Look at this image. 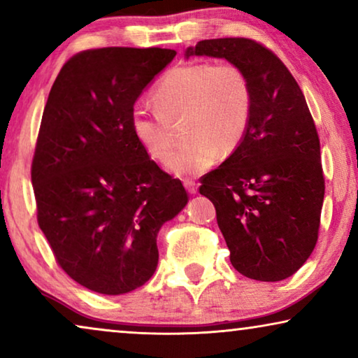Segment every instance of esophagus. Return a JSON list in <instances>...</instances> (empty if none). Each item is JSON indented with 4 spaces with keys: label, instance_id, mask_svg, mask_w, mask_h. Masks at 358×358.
<instances>
[{
    "label": "esophagus",
    "instance_id": "obj_1",
    "mask_svg": "<svg viewBox=\"0 0 358 358\" xmlns=\"http://www.w3.org/2000/svg\"><path fill=\"white\" fill-rule=\"evenodd\" d=\"M184 185H185V189H187V192H189L190 195L197 194V184H195L194 180H185Z\"/></svg>",
    "mask_w": 358,
    "mask_h": 358
}]
</instances>
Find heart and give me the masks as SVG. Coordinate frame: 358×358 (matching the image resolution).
<instances>
[{"label": "heart", "mask_w": 358, "mask_h": 358, "mask_svg": "<svg viewBox=\"0 0 358 358\" xmlns=\"http://www.w3.org/2000/svg\"><path fill=\"white\" fill-rule=\"evenodd\" d=\"M151 97L153 110H131V134L151 159L164 164L173 148V127L182 124L188 141L169 162L178 176H197L218 156L233 155L251 122V85L234 63L199 62L171 68Z\"/></svg>", "instance_id": "1"}]
</instances>
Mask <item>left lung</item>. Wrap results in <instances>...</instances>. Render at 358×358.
I'll list each match as a JSON object with an SVG mask.
<instances>
[{
	"label": "left lung",
	"mask_w": 358,
	"mask_h": 358,
	"mask_svg": "<svg viewBox=\"0 0 358 358\" xmlns=\"http://www.w3.org/2000/svg\"><path fill=\"white\" fill-rule=\"evenodd\" d=\"M185 55L224 58L246 73V136L199 190L215 205L233 267L254 280H283L311 256L324 200L320 136L305 96L280 58L252 38L200 41Z\"/></svg>",
	"instance_id": "8db88e82"
}]
</instances>
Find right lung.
<instances>
[{
	"instance_id": "right-lung-1",
	"label": "right lung",
	"mask_w": 358,
	"mask_h": 358,
	"mask_svg": "<svg viewBox=\"0 0 358 358\" xmlns=\"http://www.w3.org/2000/svg\"><path fill=\"white\" fill-rule=\"evenodd\" d=\"M174 57L159 47L76 53L43 109L31 168L38 227L58 266L102 295L150 280L156 236L189 200L130 129L135 101Z\"/></svg>"
}]
</instances>
